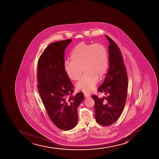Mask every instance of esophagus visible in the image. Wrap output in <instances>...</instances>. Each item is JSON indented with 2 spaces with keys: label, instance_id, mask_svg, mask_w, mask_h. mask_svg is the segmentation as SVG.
Masks as SVG:
<instances>
[{
  "label": "esophagus",
  "instance_id": "esophagus-1",
  "mask_svg": "<svg viewBox=\"0 0 159 159\" xmlns=\"http://www.w3.org/2000/svg\"><path fill=\"white\" fill-rule=\"evenodd\" d=\"M84 95L85 97H89V93H84Z\"/></svg>",
  "mask_w": 159,
  "mask_h": 159
}]
</instances>
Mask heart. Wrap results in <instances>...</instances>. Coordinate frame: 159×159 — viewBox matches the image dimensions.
<instances>
[{
    "label": "heart",
    "instance_id": "b5f03b06",
    "mask_svg": "<svg viewBox=\"0 0 159 159\" xmlns=\"http://www.w3.org/2000/svg\"><path fill=\"white\" fill-rule=\"evenodd\" d=\"M72 61H66L65 70L70 80L78 81L79 91L90 93L94 90L98 79L105 75L108 68L109 55L107 48L101 43L81 42L76 45L70 53Z\"/></svg>",
    "mask_w": 159,
    "mask_h": 159
}]
</instances>
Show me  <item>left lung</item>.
Listing matches in <instances>:
<instances>
[{
    "instance_id": "obj_1",
    "label": "left lung",
    "mask_w": 159,
    "mask_h": 159,
    "mask_svg": "<svg viewBox=\"0 0 159 159\" xmlns=\"http://www.w3.org/2000/svg\"><path fill=\"white\" fill-rule=\"evenodd\" d=\"M106 37L109 42V69L98 89V92L104 93L106 96H91L95 102L96 121L104 126L111 125L120 116L126 102L128 85V75L120 48L110 37Z\"/></svg>"
}]
</instances>
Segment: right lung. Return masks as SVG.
<instances>
[{
  "instance_id": "1",
  "label": "right lung",
  "mask_w": 159,
  "mask_h": 159,
  "mask_svg": "<svg viewBox=\"0 0 159 159\" xmlns=\"http://www.w3.org/2000/svg\"><path fill=\"white\" fill-rule=\"evenodd\" d=\"M72 41L66 39L48 45L38 62L37 87L47 112L57 128L68 131L77 123V108L83 93L75 96L74 86L65 70V49Z\"/></svg>"
}]
</instances>
